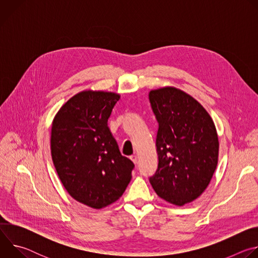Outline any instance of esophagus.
Here are the masks:
<instances>
[{"label":"esophagus","instance_id":"1","mask_svg":"<svg viewBox=\"0 0 258 258\" xmlns=\"http://www.w3.org/2000/svg\"><path fill=\"white\" fill-rule=\"evenodd\" d=\"M130 158H131V160H132L135 164L138 162V157H137V155H132Z\"/></svg>","mask_w":258,"mask_h":258}]
</instances>
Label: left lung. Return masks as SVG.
I'll use <instances>...</instances> for the list:
<instances>
[{
  "label": "left lung",
  "mask_w": 258,
  "mask_h": 258,
  "mask_svg": "<svg viewBox=\"0 0 258 258\" xmlns=\"http://www.w3.org/2000/svg\"><path fill=\"white\" fill-rule=\"evenodd\" d=\"M158 121V167L150 177L156 194L182 206L208 187L218 162V137L212 118L192 96L174 87L151 90Z\"/></svg>",
  "instance_id": "8db88e82"
}]
</instances>
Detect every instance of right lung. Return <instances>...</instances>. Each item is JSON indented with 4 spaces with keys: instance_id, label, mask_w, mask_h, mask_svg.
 <instances>
[{
    "instance_id": "add662e5",
    "label": "right lung",
    "mask_w": 258,
    "mask_h": 258,
    "mask_svg": "<svg viewBox=\"0 0 258 258\" xmlns=\"http://www.w3.org/2000/svg\"><path fill=\"white\" fill-rule=\"evenodd\" d=\"M119 99L113 92H80L52 123L51 155L58 176L73 199L94 209L117 201L132 179L135 165L121 155L107 123Z\"/></svg>"
}]
</instances>
